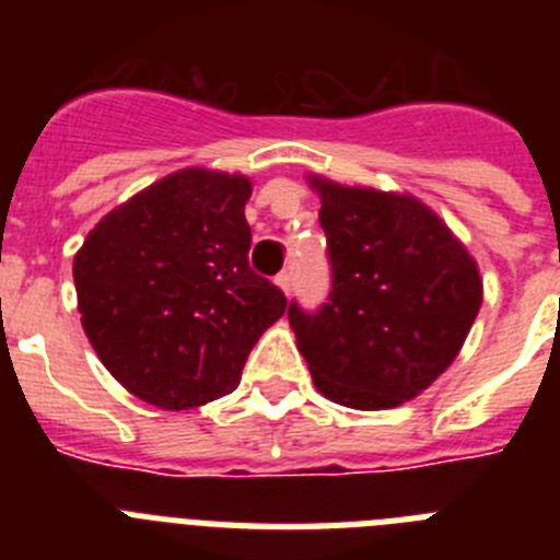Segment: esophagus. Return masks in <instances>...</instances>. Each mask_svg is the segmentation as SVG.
I'll return each instance as SVG.
<instances>
[{
    "label": "esophagus",
    "mask_w": 560,
    "mask_h": 560,
    "mask_svg": "<svg viewBox=\"0 0 560 560\" xmlns=\"http://www.w3.org/2000/svg\"><path fill=\"white\" fill-rule=\"evenodd\" d=\"M275 283L280 285L285 294H291V285H294V275H291V271H280V275L275 277Z\"/></svg>",
    "instance_id": "34e87169"
}]
</instances>
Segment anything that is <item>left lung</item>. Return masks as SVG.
<instances>
[{"label": "left lung", "mask_w": 560, "mask_h": 560, "mask_svg": "<svg viewBox=\"0 0 560 560\" xmlns=\"http://www.w3.org/2000/svg\"><path fill=\"white\" fill-rule=\"evenodd\" d=\"M330 291L289 323L319 393L353 409L415 398L454 361L482 305L477 264L409 196L314 179Z\"/></svg>", "instance_id": "obj_1"}]
</instances>
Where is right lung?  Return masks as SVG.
Listing matches in <instances>:
<instances>
[{
    "label": "right lung",
    "instance_id": "right-lung-1",
    "mask_svg": "<svg viewBox=\"0 0 560 560\" xmlns=\"http://www.w3.org/2000/svg\"><path fill=\"white\" fill-rule=\"evenodd\" d=\"M246 176L187 167L89 232L72 277L89 341L128 393L190 409L237 387L246 355L285 314L249 266Z\"/></svg>",
    "mask_w": 560,
    "mask_h": 560
}]
</instances>
